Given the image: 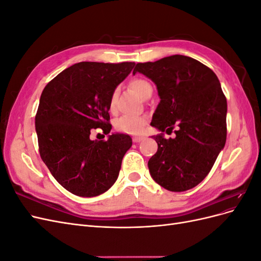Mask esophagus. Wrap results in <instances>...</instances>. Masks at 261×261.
<instances>
[{"label": "esophagus", "mask_w": 261, "mask_h": 261, "mask_svg": "<svg viewBox=\"0 0 261 261\" xmlns=\"http://www.w3.org/2000/svg\"><path fill=\"white\" fill-rule=\"evenodd\" d=\"M145 137L144 136H137V137H133V141L134 143H140L141 140H144Z\"/></svg>", "instance_id": "obj_1"}]
</instances>
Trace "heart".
I'll use <instances>...</instances> for the list:
<instances>
[{
	"mask_svg": "<svg viewBox=\"0 0 261 261\" xmlns=\"http://www.w3.org/2000/svg\"><path fill=\"white\" fill-rule=\"evenodd\" d=\"M129 87L135 91L139 97L147 99L152 93V86L144 78H134L129 82ZM116 100L117 90H114L109 100V110L111 113L116 112ZM147 125V118L143 116L133 117V116H121L115 121V128L129 135H139L144 132Z\"/></svg>",
	"mask_w": 261,
	"mask_h": 261,
	"instance_id": "b5f03b06",
	"label": "heart"
}]
</instances>
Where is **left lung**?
<instances>
[{
    "mask_svg": "<svg viewBox=\"0 0 261 261\" xmlns=\"http://www.w3.org/2000/svg\"><path fill=\"white\" fill-rule=\"evenodd\" d=\"M137 72L158 88L160 103L151 125L161 132L177 127L174 138L154 136L158 151L148 168L158 184L170 192L198 185L215 164L226 141V98L217 75L185 55L137 63Z\"/></svg>",
    "mask_w": 261,
    "mask_h": 261,
    "instance_id": "8db88e82",
    "label": "left lung"
}]
</instances>
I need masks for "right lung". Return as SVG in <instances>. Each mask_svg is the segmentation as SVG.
I'll list each match as a JSON object with an SVG mask.
<instances>
[{"mask_svg":"<svg viewBox=\"0 0 261 261\" xmlns=\"http://www.w3.org/2000/svg\"><path fill=\"white\" fill-rule=\"evenodd\" d=\"M134 62H81L63 70L41 93L36 114L39 152L53 177L81 197L103 194L115 183L132 138L112 134L91 140L92 129H112L109 100Z\"/></svg>","mask_w":261,"mask_h":261,"instance_id":"obj_1","label":"right lung"}]
</instances>
